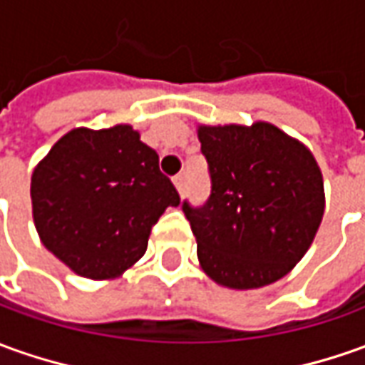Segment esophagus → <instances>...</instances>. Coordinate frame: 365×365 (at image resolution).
<instances>
[{"label": "esophagus", "instance_id": "34e87169", "mask_svg": "<svg viewBox=\"0 0 365 365\" xmlns=\"http://www.w3.org/2000/svg\"><path fill=\"white\" fill-rule=\"evenodd\" d=\"M173 185H175V190H178L180 195L185 193V178H183V175H175V178H173Z\"/></svg>", "mask_w": 365, "mask_h": 365}]
</instances>
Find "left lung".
<instances>
[{"mask_svg": "<svg viewBox=\"0 0 365 365\" xmlns=\"http://www.w3.org/2000/svg\"><path fill=\"white\" fill-rule=\"evenodd\" d=\"M212 193L183 202L200 266L215 284L254 289L289 274L318 232L326 195L322 172L302 141L267 123L200 125Z\"/></svg>", "mask_w": 365, "mask_h": 365, "instance_id": "obj_1", "label": "left lung"}]
</instances>
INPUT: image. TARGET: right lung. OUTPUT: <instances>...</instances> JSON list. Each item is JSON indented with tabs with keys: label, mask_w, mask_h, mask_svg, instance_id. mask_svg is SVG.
Instances as JSON below:
<instances>
[{
	"label": "right lung",
	"mask_w": 365,
	"mask_h": 365,
	"mask_svg": "<svg viewBox=\"0 0 365 365\" xmlns=\"http://www.w3.org/2000/svg\"><path fill=\"white\" fill-rule=\"evenodd\" d=\"M170 205H180V195L128 123L68 131L31 175L41 244L89 279H113L133 266Z\"/></svg>",
	"instance_id": "obj_1"
}]
</instances>
